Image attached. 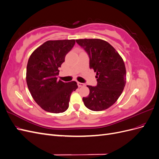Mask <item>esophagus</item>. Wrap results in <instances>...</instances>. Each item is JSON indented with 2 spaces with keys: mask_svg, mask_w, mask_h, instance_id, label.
<instances>
[{
  "mask_svg": "<svg viewBox=\"0 0 159 159\" xmlns=\"http://www.w3.org/2000/svg\"><path fill=\"white\" fill-rule=\"evenodd\" d=\"M78 85L79 86V87H84V86H85V84L78 82Z\"/></svg>",
  "mask_w": 159,
  "mask_h": 159,
  "instance_id": "34e87169",
  "label": "esophagus"
}]
</instances>
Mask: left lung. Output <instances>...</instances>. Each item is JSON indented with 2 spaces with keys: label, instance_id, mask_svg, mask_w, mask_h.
Returning <instances> with one entry per match:
<instances>
[{
  "label": "left lung",
  "instance_id": "1",
  "mask_svg": "<svg viewBox=\"0 0 159 159\" xmlns=\"http://www.w3.org/2000/svg\"><path fill=\"white\" fill-rule=\"evenodd\" d=\"M76 42L88 53L89 68L96 72V86L88 85L89 94L83 98L85 106L99 111L113 105L122 93L126 84V69L122 57L106 41L79 39Z\"/></svg>",
  "mask_w": 159,
  "mask_h": 159
}]
</instances>
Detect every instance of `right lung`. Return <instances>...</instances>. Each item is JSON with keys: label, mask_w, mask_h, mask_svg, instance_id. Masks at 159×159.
Here are the masks:
<instances>
[{"label": "right lung", "mask_w": 159, "mask_h": 159, "mask_svg": "<svg viewBox=\"0 0 159 159\" xmlns=\"http://www.w3.org/2000/svg\"><path fill=\"white\" fill-rule=\"evenodd\" d=\"M75 40H48L30 56L26 68V83L36 103L46 111L63 113L68 109L72 91L78 88L75 81H57L58 68L71 50Z\"/></svg>", "instance_id": "add662e5"}]
</instances>
